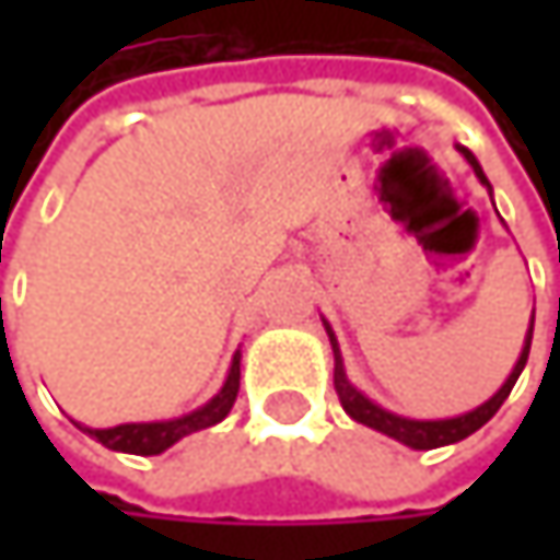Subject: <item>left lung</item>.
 Returning <instances> with one entry per match:
<instances>
[{"label":"left lung","instance_id":"1","mask_svg":"<svg viewBox=\"0 0 560 560\" xmlns=\"http://www.w3.org/2000/svg\"><path fill=\"white\" fill-rule=\"evenodd\" d=\"M457 152L467 159V165L474 168V174L480 177V184H483V187L490 190V197H493V184L487 180V174H483V168H480L477 155H474L470 149H464V145H457ZM532 327H535V314H532V320H528V334H525L522 353H518V360H515L512 373L505 376V383L497 389L493 398H487V401H483V405H477L474 411H464V415H454V418H428V421H424V418H405V415H395V411L383 408L380 401H373L370 395H363V392L357 389V386L347 380V370H343V357H340L337 334H334V327L324 320V330H327L330 347H334V389H337V395H340L343 411H347L353 421H360V424H366V428H373V431L386 434V438L398 441V444H405V447H411V451H431V447L457 444V441L470 438L474 431H480V428H483V424L500 411V405L509 398V392H512V386H515L518 373L525 370V360H528V350H532Z\"/></svg>","mask_w":560,"mask_h":560}]
</instances>
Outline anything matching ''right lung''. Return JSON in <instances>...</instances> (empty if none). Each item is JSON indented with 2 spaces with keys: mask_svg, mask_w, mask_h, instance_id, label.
Listing matches in <instances>:
<instances>
[{
  "mask_svg": "<svg viewBox=\"0 0 560 560\" xmlns=\"http://www.w3.org/2000/svg\"><path fill=\"white\" fill-rule=\"evenodd\" d=\"M240 350L233 353V363H230V373H226V383L220 386V392L180 415V418H168V421H129V424H116V428H86L80 421H73L83 434H90L93 441H100L103 447L109 451H122V454H142V457H152V454H165L171 444H177L180 438L194 434V431H203V428H213L220 424L233 401H236V392H240Z\"/></svg>",
  "mask_w": 560,
  "mask_h": 560,
  "instance_id": "obj_1",
  "label": "right lung"
}]
</instances>
